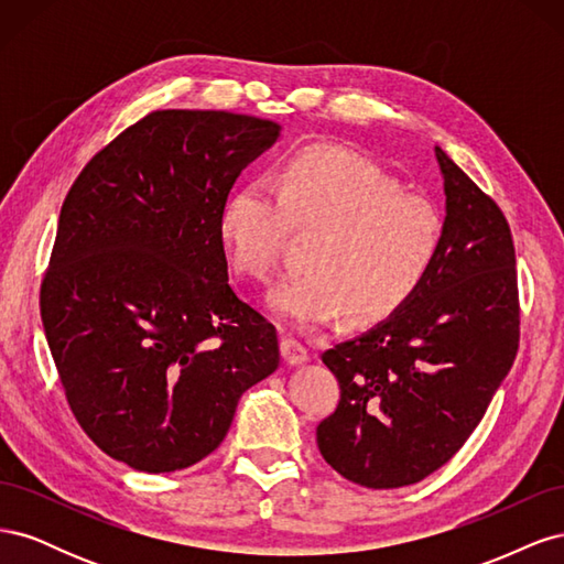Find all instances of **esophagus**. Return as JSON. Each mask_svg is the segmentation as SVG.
I'll return each mask as SVG.
<instances>
[{
    "instance_id": "1",
    "label": "esophagus",
    "mask_w": 564,
    "mask_h": 564,
    "mask_svg": "<svg viewBox=\"0 0 564 564\" xmlns=\"http://www.w3.org/2000/svg\"><path fill=\"white\" fill-rule=\"evenodd\" d=\"M282 357H284V362L286 365H292V367H296V365H303V362H308V348H305L301 340H296V338H284L282 340Z\"/></svg>"
}]
</instances>
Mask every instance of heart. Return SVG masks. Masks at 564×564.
Segmentation results:
<instances>
[{
	"label": "heart",
	"instance_id": "b5f03b06",
	"mask_svg": "<svg viewBox=\"0 0 564 564\" xmlns=\"http://www.w3.org/2000/svg\"><path fill=\"white\" fill-rule=\"evenodd\" d=\"M296 235L308 270L284 280L270 305L296 327L348 315L373 324L395 315L429 280L445 218L421 193L344 148L311 145L286 155L272 181L253 178L224 199L218 237L242 278L268 282Z\"/></svg>",
	"mask_w": 564,
	"mask_h": 564
}]
</instances>
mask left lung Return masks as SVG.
Segmentation results:
<instances>
[{
  "label": "left lung",
  "instance_id": "8db88e82",
  "mask_svg": "<svg viewBox=\"0 0 564 564\" xmlns=\"http://www.w3.org/2000/svg\"><path fill=\"white\" fill-rule=\"evenodd\" d=\"M445 240L429 280L395 315L322 355L340 386L317 447L346 480L395 489L464 447L520 344L516 247L499 204L435 148Z\"/></svg>",
  "mask_w": 564,
  "mask_h": 564
}]
</instances>
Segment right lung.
Returning <instances> with one entry per match:
<instances>
[{
    "label": "right lung",
    "instance_id": "add662e5",
    "mask_svg": "<svg viewBox=\"0 0 564 564\" xmlns=\"http://www.w3.org/2000/svg\"><path fill=\"white\" fill-rule=\"evenodd\" d=\"M280 139L270 119L155 110L67 193L40 311L75 419L143 473L197 464L280 365L278 329L228 282L220 204Z\"/></svg>",
    "mask_w": 564,
    "mask_h": 564
}]
</instances>
